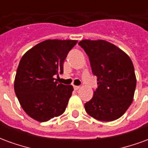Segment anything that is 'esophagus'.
I'll return each mask as SVG.
<instances>
[{"instance_id": "esophagus-1", "label": "esophagus", "mask_w": 148, "mask_h": 148, "mask_svg": "<svg viewBox=\"0 0 148 148\" xmlns=\"http://www.w3.org/2000/svg\"><path fill=\"white\" fill-rule=\"evenodd\" d=\"M80 88V86H74V90H77L78 89Z\"/></svg>"}]
</instances>
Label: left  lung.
Segmentation results:
<instances>
[{"label": "left lung", "mask_w": 148, "mask_h": 148, "mask_svg": "<svg viewBox=\"0 0 148 148\" xmlns=\"http://www.w3.org/2000/svg\"><path fill=\"white\" fill-rule=\"evenodd\" d=\"M79 45L89 56L98 85L93 98L85 104L86 111L98 121H115L133 101L136 77L132 61L121 49L103 39H83Z\"/></svg>", "instance_id": "obj_1"}]
</instances>
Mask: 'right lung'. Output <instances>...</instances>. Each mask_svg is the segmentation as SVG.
Segmentation results:
<instances>
[{"label": "right lung", "mask_w": 148, "mask_h": 148, "mask_svg": "<svg viewBox=\"0 0 148 148\" xmlns=\"http://www.w3.org/2000/svg\"><path fill=\"white\" fill-rule=\"evenodd\" d=\"M77 40L47 39L21 58L14 82L18 101L30 117L45 122L66 110L74 88L58 83L55 75L63 73L68 52Z\"/></svg>", "instance_id": "obj_1"}]
</instances>
